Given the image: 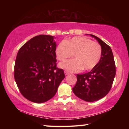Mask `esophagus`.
Masks as SVG:
<instances>
[{
	"label": "esophagus",
	"mask_w": 129,
	"mask_h": 129,
	"mask_svg": "<svg viewBox=\"0 0 129 129\" xmlns=\"http://www.w3.org/2000/svg\"><path fill=\"white\" fill-rule=\"evenodd\" d=\"M64 73H65V75H68L69 73V72H68V71H65Z\"/></svg>",
	"instance_id": "1"
}]
</instances>
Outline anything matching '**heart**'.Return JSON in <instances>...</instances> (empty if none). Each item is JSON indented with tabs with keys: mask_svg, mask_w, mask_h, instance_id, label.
Wrapping results in <instances>:
<instances>
[{
	"mask_svg": "<svg viewBox=\"0 0 129 129\" xmlns=\"http://www.w3.org/2000/svg\"><path fill=\"white\" fill-rule=\"evenodd\" d=\"M58 60L64 61L74 54L75 59L68 60L60 66L67 71L77 72L81 69L90 71L100 61L102 48L99 43L84 37H74L69 40L61 41L56 48Z\"/></svg>",
	"mask_w": 129,
	"mask_h": 129,
	"instance_id": "heart-1",
	"label": "heart"
}]
</instances>
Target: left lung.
I'll return each instance as SVG.
<instances>
[{
  "label": "left lung",
  "mask_w": 129,
  "mask_h": 129,
  "mask_svg": "<svg viewBox=\"0 0 129 129\" xmlns=\"http://www.w3.org/2000/svg\"><path fill=\"white\" fill-rule=\"evenodd\" d=\"M102 48L100 61L90 72L77 75V82L73 87L75 94L87 102L99 100L108 94L112 88L115 75V64L111 48L93 35Z\"/></svg>",
  "instance_id": "obj_1"
}]
</instances>
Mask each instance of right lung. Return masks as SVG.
<instances>
[{"instance_id": "1", "label": "right lung", "mask_w": 129, "mask_h": 129, "mask_svg": "<svg viewBox=\"0 0 129 129\" xmlns=\"http://www.w3.org/2000/svg\"><path fill=\"white\" fill-rule=\"evenodd\" d=\"M53 36L40 35L25 43L17 54L14 78L26 99L43 103L52 99L65 78L56 67V44Z\"/></svg>"}]
</instances>
